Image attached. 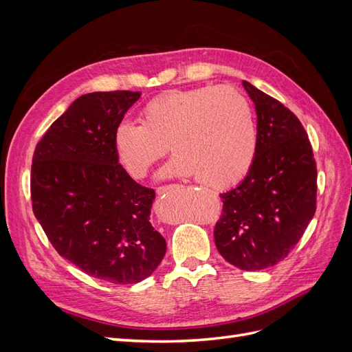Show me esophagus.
Segmentation results:
<instances>
[{"instance_id":"esophagus-1","label":"esophagus","mask_w":352,"mask_h":352,"mask_svg":"<svg viewBox=\"0 0 352 352\" xmlns=\"http://www.w3.org/2000/svg\"><path fill=\"white\" fill-rule=\"evenodd\" d=\"M173 188V185H166V186H160V188H157V194L158 195H164V194H167L170 189Z\"/></svg>"}]
</instances>
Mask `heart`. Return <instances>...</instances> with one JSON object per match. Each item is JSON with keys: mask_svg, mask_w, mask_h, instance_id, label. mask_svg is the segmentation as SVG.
<instances>
[{"mask_svg": "<svg viewBox=\"0 0 352 352\" xmlns=\"http://www.w3.org/2000/svg\"><path fill=\"white\" fill-rule=\"evenodd\" d=\"M168 145L176 155L162 177L195 176L212 189L238 184L258 145L250 102L226 87L173 89L145 104L141 123L124 120L114 131L117 158L135 179L150 173Z\"/></svg>", "mask_w": 352, "mask_h": 352, "instance_id": "heart-1", "label": "heart"}]
</instances>
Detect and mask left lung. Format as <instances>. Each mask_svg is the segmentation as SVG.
Here are the masks:
<instances>
[{
    "instance_id": "obj_1",
    "label": "left lung",
    "mask_w": 352,
    "mask_h": 352,
    "mask_svg": "<svg viewBox=\"0 0 352 352\" xmlns=\"http://www.w3.org/2000/svg\"><path fill=\"white\" fill-rule=\"evenodd\" d=\"M242 85L257 113V154L242 182L220 194L214 242L228 263L251 272L282 261L304 235L316 212L317 167L298 117L250 82Z\"/></svg>"
}]
</instances>
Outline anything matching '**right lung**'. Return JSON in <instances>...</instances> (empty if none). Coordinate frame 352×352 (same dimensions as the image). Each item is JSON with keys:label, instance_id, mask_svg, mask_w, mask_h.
Returning <instances> with one entry per match:
<instances>
[{"label": "right lung", "instance_id": "obj_1", "mask_svg": "<svg viewBox=\"0 0 352 352\" xmlns=\"http://www.w3.org/2000/svg\"><path fill=\"white\" fill-rule=\"evenodd\" d=\"M141 92L85 94L38 142L32 208L56 251L104 282L138 283L162 263L166 239L151 221L154 189L126 173L114 131Z\"/></svg>", "mask_w": 352, "mask_h": 352}]
</instances>
